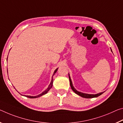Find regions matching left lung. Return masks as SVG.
<instances>
[{
  "label": "left lung",
  "instance_id": "1",
  "mask_svg": "<svg viewBox=\"0 0 123 123\" xmlns=\"http://www.w3.org/2000/svg\"><path fill=\"white\" fill-rule=\"evenodd\" d=\"M111 51L112 52V51L111 49ZM69 80H70V86H71V88L72 90H73V91L75 92L76 94H77L80 96H81L82 98H96V97H98V96L101 95L102 94L104 93V92H99V93H98V94H86V93H83V92H78L77 91V90H76L75 88H74V86H73V84H72V80H71V78H70V74H69Z\"/></svg>",
  "mask_w": 123,
  "mask_h": 123
}]
</instances>
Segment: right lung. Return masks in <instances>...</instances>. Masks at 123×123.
I'll list each match as a JSON object with an SVG mask.
<instances>
[{"label":"right lung","mask_w":123,"mask_h":123,"mask_svg":"<svg viewBox=\"0 0 123 123\" xmlns=\"http://www.w3.org/2000/svg\"><path fill=\"white\" fill-rule=\"evenodd\" d=\"M58 69V68H57V69H56L55 70V71H54V73H53V75H52V80H51V83H50V84H49V86H48L47 88V89H46L45 90V91H43V92H41V94H39V95H37V96H33L25 95V96H27V98H37L40 97V96H43V95H45V94H47V92H48L49 91V90L50 89H51V88H52V86H53V76L54 75V74H55L56 73V72L57 71Z\"/></svg>","instance_id":"right-lung-1"}]
</instances>
